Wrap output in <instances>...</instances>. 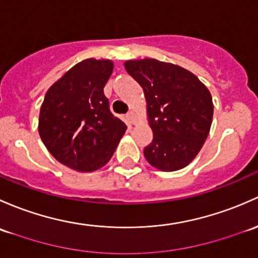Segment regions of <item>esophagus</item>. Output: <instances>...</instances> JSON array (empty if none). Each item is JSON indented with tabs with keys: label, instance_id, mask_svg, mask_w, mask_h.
<instances>
[{
	"label": "esophagus",
	"instance_id": "obj_1",
	"mask_svg": "<svg viewBox=\"0 0 258 258\" xmlns=\"http://www.w3.org/2000/svg\"><path fill=\"white\" fill-rule=\"evenodd\" d=\"M126 118H128L130 124H135V113L134 111H129V113L126 114Z\"/></svg>",
	"mask_w": 258,
	"mask_h": 258
}]
</instances>
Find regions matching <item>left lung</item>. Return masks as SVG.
<instances>
[{"label":"left lung","mask_w":258,"mask_h":258,"mask_svg":"<svg viewBox=\"0 0 258 258\" xmlns=\"http://www.w3.org/2000/svg\"><path fill=\"white\" fill-rule=\"evenodd\" d=\"M124 67L142 86L153 142L144 148L150 165L175 171L188 165L203 148L212 123L214 104L198 77L171 63L126 60Z\"/></svg>","instance_id":"8db88e82"}]
</instances>
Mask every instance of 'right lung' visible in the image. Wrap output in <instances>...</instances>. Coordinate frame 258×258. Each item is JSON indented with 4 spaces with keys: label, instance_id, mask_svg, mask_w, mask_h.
Masks as SVG:
<instances>
[{
    "label": "right lung",
    "instance_id": "add662e5",
    "mask_svg": "<svg viewBox=\"0 0 258 258\" xmlns=\"http://www.w3.org/2000/svg\"><path fill=\"white\" fill-rule=\"evenodd\" d=\"M113 62L94 58L79 62L47 90L38 130L48 151L76 171L104 166L126 125L114 116L104 95Z\"/></svg>",
    "mask_w": 258,
    "mask_h": 258
}]
</instances>
